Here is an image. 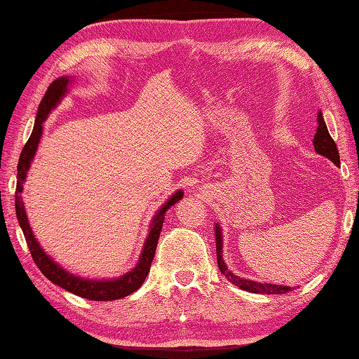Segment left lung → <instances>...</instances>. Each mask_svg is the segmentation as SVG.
<instances>
[{
  "label": "left lung",
  "instance_id": "8db88e82",
  "mask_svg": "<svg viewBox=\"0 0 359 359\" xmlns=\"http://www.w3.org/2000/svg\"><path fill=\"white\" fill-rule=\"evenodd\" d=\"M318 129L315 134V140H313V147L318 154H321L327 157L334 165L339 166V152L337 144H334V140L332 139V135L329 134V129L325 126V121L323 118V114H318ZM215 234H216V253H217V265L219 270L225 274V278L231 282V284L238 285L239 288L245 290V292L251 293H257V294H285L288 292H292V287H285V285H273V284H262V282H255V280H248V279H242L239 276H236L234 273L226 269V265L222 259V231H220V226L215 225Z\"/></svg>",
  "mask_w": 359,
  "mask_h": 359
}]
</instances>
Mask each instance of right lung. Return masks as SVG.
<instances>
[{"label":"right lung","instance_id":"obj_1","mask_svg":"<svg viewBox=\"0 0 359 359\" xmlns=\"http://www.w3.org/2000/svg\"><path fill=\"white\" fill-rule=\"evenodd\" d=\"M67 85H69V79H65V77L52 81L48 90H46L40 106H38L34 131H32V134H30L29 140L26 142L25 148H22L20 160H18V168H17L18 180H17V191H15V211H17L18 224L21 226L22 234H25L27 247H29L30 255H32L34 262L50 282H53V284H57L58 287H62L74 294L86 297V299H89V301L121 299V297L134 293L135 290H139L143 284V280L147 279L149 269H151V262L156 255V248H157L160 231H162L165 212H166V210H170L175 202H179L182 197H184V191L175 193L171 199L158 210L154 220H152V224H151L149 236H148L147 242H144L139 264H137L134 270L126 273L125 276L114 279V280L81 279L79 276H74V274L65 271L62 266H58L55 262H53L52 259L44 253L43 248L40 247V243L36 242L32 230H30V225L27 222V216L25 211V205H22L20 193L22 191V182H25V179H26V172L29 170L30 162H32V158L35 156L38 142H40V139H41L43 121L46 120V117H48L50 109L55 108V104L60 102V98L65 95Z\"/></svg>","mask_w":359,"mask_h":359}]
</instances>
